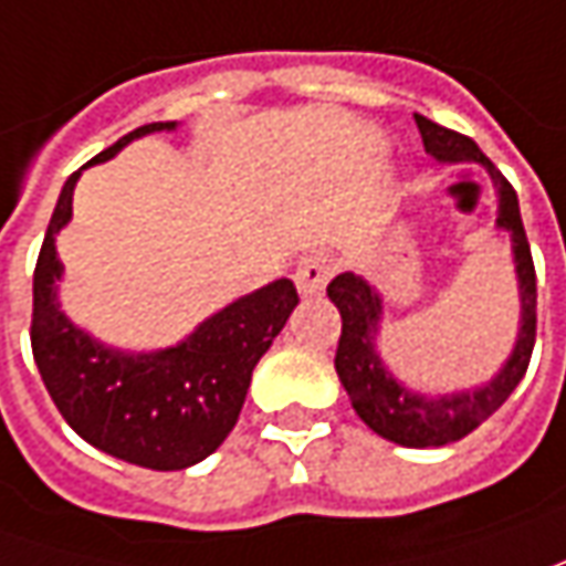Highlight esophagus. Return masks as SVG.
I'll return each mask as SVG.
<instances>
[{
    "label": "esophagus",
    "instance_id": "34e87169",
    "mask_svg": "<svg viewBox=\"0 0 566 566\" xmlns=\"http://www.w3.org/2000/svg\"><path fill=\"white\" fill-rule=\"evenodd\" d=\"M332 272H335V260L328 253H306L297 263L294 282L301 287L303 297H313V294H322V287L328 284Z\"/></svg>",
    "mask_w": 566,
    "mask_h": 566
}]
</instances>
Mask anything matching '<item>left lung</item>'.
Listing matches in <instances>:
<instances>
[{
  "mask_svg": "<svg viewBox=\"0 0 566 566\" xmlns=\"http://www.w3.org/2000/svg\"><path fill=\"white\" fill-rule=\"evenodd\" d=\"M413 118L422 134L426 153H432L436 159H444V163H467V159L482 163L495 181L497 224L514 234L520 301H523V328H520L514 357L497 373L495 381H489L473 395H454V398L439 400L410 395L385 373L379 354L373 347L376 322L381 313L376 291L350 272L332 279L325 291L342 313V338H338V350H335V369H338V379H342L357 417L376 436L403 444V448H441L448 441H460L476 426H482L504 400L511 398V391L526 376L533 344H536V265H533V253H530L516 190L511 187V181L489 163V156L467 134L448 130L422 115H413Z\"/></svg>",
  "mask_w": 566,
  "mask_h": 566,
  "instance_id": "8db88e82",
  "label": "left lung"
}]
</instances>
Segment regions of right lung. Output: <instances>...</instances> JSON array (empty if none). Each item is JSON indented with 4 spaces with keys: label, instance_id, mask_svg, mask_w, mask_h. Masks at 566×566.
Instances as JSON below:
<instances>
[{
    "label": "right lung",
    "instance_id": "obj_1",
    "mask_svg": "<svg viewBox=\"0 0 566 566\" xmlns=\"http://www.w3.org/2000/svg\"><path fill=\"white\" fill-rule=\"evenodd\" d=\"M171 127L175 122L137 127L87 166L115 156L140 134ZM77 178L81 171L62 187L33 269L30 347L36 369L59 413L93 448L147 470L193 467L234 429L253 366L301 301L297 287L291 279L260 287L206 319L187 342L159 354L127 357L108 350L74 328L55 301V279L62 275L55 234L71 219Z\"/></svg>",
    "mask_w": 566,
    "mask_h": 566
}]
</instances>
